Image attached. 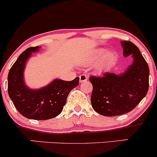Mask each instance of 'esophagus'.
I'll return each instance as SVG.
<instances>
[{
	"mask_svg": "<svg viewBox=\"0 0 157 157\" xmlns=\"http://www.w3.org/2000/svg\"><path fill=\"white\" fill-rule=\"evenodd\" d=\"M87 75H85V74H82V75H79V82H80V83L87 81Z\"/></svg>",
	"mask_w": 157,
	"mask_h": 157,
	"instance_id": "1",
	"label": "esophagus"
}]
</instances>
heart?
<instances>
[{"instance_id":"heart-1","label":"heart","mask_w":157,"mask_h":157,"mask_svg":"<svg viewBox=\"0 0 157 157\" xmlns=\"http://www.w3.org/2000/svg\"><path fill=\"white\" fill-rule=\"evenodd\" d=\"M105 51L103 50H98L97 52L94 54L93 56L92 59H91V62L95 64V63L98 62L100 59L102 57V56L105 53ZM117 54L115 52H108L106 54H105L104 56L102 57L101 61H100L99 64H98V68L100 70H105L111 67L112 65L115 64V62L117 60Z\"/></svg>"}]
</instances>
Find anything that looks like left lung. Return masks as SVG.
I'll return each mask as SVG.
<instances>
[{"label": "left lung", "mask_w": 157, "mask_h": 157, "mask_svg": "<svg viewBox=\"0 0 157 157\" xmlns=\"http://www.w3.org/2000/svg\"><path fill=\"white\" fill-rule=\"evenodd\" d=\"M124 56L131 55L133 62L125 73H105L91 76V105L98 113L105 117L119 116L131 111L147 94L149 67L140 50L131 41H121Z\"/></svg>", "instance_id": "1"}]
</instances>
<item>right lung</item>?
<instances>
[{
    "label": "right lung",
    "mask_w": 157,
    "mask_h": 157,
    "mask_svg": "<svg viewBox=\"0 0 157 157\" xmlns=\"http://www.w3.org/2000/svg\"><path fill=\"white\" fill-rule=\"evenodd\" d=\"M39 47H29L17 58L8 74V93L17 110L27 119L46 120L62 111L70 91L78 85L79 78L72 81L56 79L38 90L26 87L24 81L26 61Z\"/></svg>",
    "instance_id": "1"
}]
</instances>
